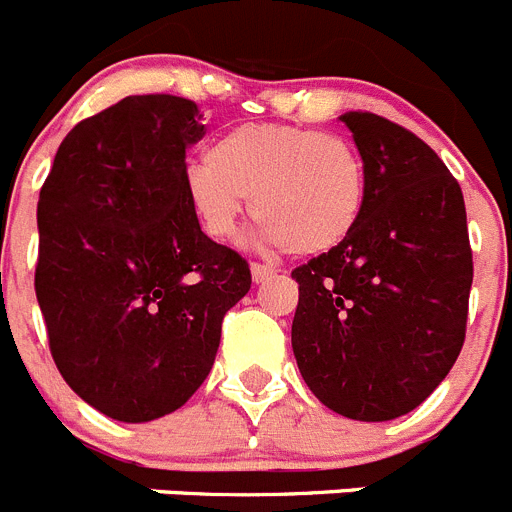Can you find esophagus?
Instances as JSON below:
<instances>
[{
    "instance_id": "1",
    "label": "esophagus",
    "mask_w": 512,
    "mask_h": 512,
    "mask_svg": "<svg viewBox=\"0 0 512 512\" xmlns=\"http://www.w3.org/2000/svg\"><path fill=\"white\" fill-rule=\"evenodd\" d=\"M274 274H277V271L271 269V266L251 264V277H253V282H256V284L264 282V279H269V277H274Z\"/></svg>"
}]
</instances>
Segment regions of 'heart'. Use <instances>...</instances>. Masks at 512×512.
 I'll return each mask as SVG.
<instances>
[{
    "mask_svg": "<svg viewBox=\"0 0 512 512\" xmlns=\"http://www.w3.org/2000/svg\"><path fill=\"white\" fill-rule=\"evenodd\" d=\"M189 210L207 235L233 238L248 200L261 241L292 256L341 246L366 205V169L351 140L300 125H238L184 169Z\"/></svg>",
    "mask_w": 512,
    "mask_h": 512,
    "instance_id": "1",
    "label": "heart"
}]
</instances>
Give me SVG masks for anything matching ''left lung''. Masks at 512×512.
Listing matches in <instances>:
<instances>
[{
  "instance_id": "1",
  "label": "left lung",
  "mask_w": 512,
  "mask_h": 512,
  "mask_svg": "<svg viewBox=\"0 0 512 512\" xmlns=\"http://www.w3.org/2000/svg\"><path fill=\"white\" fill-rule=\"evenodd\" d=\"M338 120L364 161L366 205L341 246L292 271V348L325 408L382 423L418 408L464 346L467 210L459 182L418 135L372 112Z\"/></svg>"
}]
</instances>
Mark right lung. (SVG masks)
Segmentation results:
<instances>
[{
  "instance_id": "obj_1",
  "label": "right lung",
  "mask_w": 512,
  "mask_h": 512,
  "mask_svg": "<svg viewBox=\"0 0 512 512\" xmlns=\"http://www.w3.org/2000/svg\"><path fill=\"white\" fill-rule=\"evenodd\" d=\"M200 120L192 99H120L63 138L40 189L35 295L53 361L122 423L200 390L225 312L251 289L246 259L202 233L184 194Z\"/></svg>"
}]
</instances>
